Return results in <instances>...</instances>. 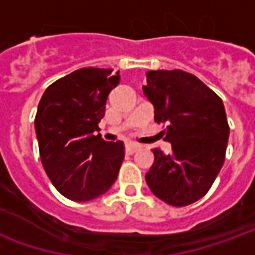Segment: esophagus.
<instances>
[{"mask_svg":"<svg viewBox=\"0 0 255 255\" xmlns=\"http://www.w3.org/2000/svg\"><path fill=\"white\" fill-rule=\"evenodd\" d=\"M139 149H140V146H139L138 143H133V142H129V143H127V146H126V150H127L128 154H133V153L138 151Z\"/></svg>","mask_w":255,"mask_h":255,"instance_id":"34e87169","label":"esophagus"}]
</instances>
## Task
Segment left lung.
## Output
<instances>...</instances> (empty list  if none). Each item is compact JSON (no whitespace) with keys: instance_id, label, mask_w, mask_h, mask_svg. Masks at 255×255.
<instances>
[{"instance_id":"8db88e82","label":"left lung","mask_w":255,"mask_h":255,"mask_svg":"<svg viewBox=\"0 0 255 255\" xmlns=\"http://www.w3.org/2000/svg\"><path fill=\"white\" fill-rule=\"evenodd\" d=\"M143 86L154 120L165 124L171 154L154 149L146 183L172 206H187L209 191L224 164L230 136L224 104L197 76L180 69L149 71Z\"/></svg>"}]
</instances>
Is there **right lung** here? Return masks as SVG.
<instances>
[{
	"label": "right lung",
	"mask_w": 255,
	"mask_h": 255,
	"mask_svg": "<svg viewBox=\"0 0 255 255\" xmlns=\"http://www.w3.org/2000/svg\"><path fill=\"white\" fill-rule=\"evenodd\" d=\"M119 82L112 69L80 68L50 84L39 101L35 132L42 165L68 199L87 202L116 182L124 144L105 142L94 131Z\"/></svg>",
	"instance_id": "1"
}]
</instances>
